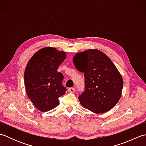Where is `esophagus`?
<instances>
[{"label": "esophagus", "mask_w": 146, "mask_h": 146, "mask_svg": "<svg viewBox=\"0 0 146 146\" xmlns=\"http://www.w3.org/2000/svg\"><path fill=\"white\" fill-rule=\"evenodd\" d=\"M75 88L71 87V88H68V92H70V93H73V92H75Z\"/></svg>", "instance_id": "esophagus-1"}]
</instances>
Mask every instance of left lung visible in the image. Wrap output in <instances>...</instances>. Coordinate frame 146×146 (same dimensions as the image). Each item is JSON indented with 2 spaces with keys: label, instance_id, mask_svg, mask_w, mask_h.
<instances>
[{
  "label": "left lung",
  "instance_id": "8db88e82",
  "mask_svg": "<svg viewBox=\"0 0 146 146\" xmlns=\"http://www.w3.org/2000/svg\"><path fill=\"white\" fill-rule=\"evenodd\" d=\"M73 63L84 73L85 89L78 97L82 107L96 113L111 109L120 100L123 82L110 59L97 49H88L76 53Z\"/></svg>",
  "mask_w": 146,
  "mask_h": 146
}]
</instances>
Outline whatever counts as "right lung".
Returning <instances> with one entry per match:
<instances>
[{"label":"right lung","mask_w":146,"mask_h":146,"mask_svg":"<svg viewBox=\"0 0 146 146\" xmlns=\"http://www.w3.org/2000/svg\"><path fill=\"white\" fill-rule=\"evenodd\" d=\"M66 57L65 52L46 47L37 51L27 64L24 72L26 93L40 111L45 112L57 107L59 97L65 94L66 88L62 85L64 76L57 70Z\"/></svg>","instance_id":"1"}]
</instances>
